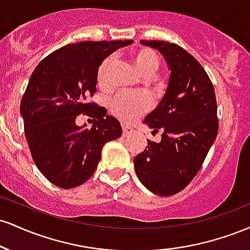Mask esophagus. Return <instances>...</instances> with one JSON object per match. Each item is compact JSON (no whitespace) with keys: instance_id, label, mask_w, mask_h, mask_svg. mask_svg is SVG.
<instances>
[{"instance_id":"1","label":"esophagus","mask_w":250,"mask_h":250,"mask_svg":"<svg viewBox=\"0 0 250 250\" xmlns=\"http://www.w3.org/2000/svg\"><path fill=\"white\" fill-rule=\"evenodd\" d=\"M122 134H123V136H129L130 134H133V129H131L130 127H128V125H123Z\"/></svg>"}]
</instances>
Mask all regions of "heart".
Segmentation results:
<instances>
[{
	"label": "heart",
	"mask_w": 250,
	"mask_h": 250,
	"mask_svg": "<svg viewBox=\"0 0 250 250\" xmlns=\"http://www.w3.org/2000/svg\"><path fill=\"white\" fill-rule=\"evenodd\" d=\"M136 70L142 76L149 77L155 71L159 69L160 61L159 57L153 50L142 48V49L135 50L131 55ZM113 57H108L101 63L99 70H97V84L101 88L108 85L109 75H110L111 68H113ZM150 105V99L146 95H122L116 96L111 102V111L121 119L122 121H133L142 115Z\"/></svg>",
	"instance_id": "heart-1"
}]
</instances>
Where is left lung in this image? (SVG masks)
<instances>
[{
	"mask_svg": "<svg viewBox=\"0 0 250 250\" xmlns=\"http://www.w3.org/2000/svg\"><path fill=\"white\" fill-rule=\"evenodd\" d=\"M160 51L168 65V85L143 123L161 131V141L134 159L135 171L146 188L160 196L183 190L196 176L219 130L217 105L210 79L194 56L175 43L141 41Z\"/></svg>",
	"mask_w": 250,
	"mask_h": 250,
	"instance_id": "left-lung-1",
	"label": "left lung"
}]
</instances>
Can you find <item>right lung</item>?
<instances>
[{"instance_id":"right-lung-1","label":"right lung","mask_w":250,"mask_h":250,"mask_svg":"<svg viewBox=\"0 0 250 250\" xmlns=\"http://www.w3.org/2000/svg\"><path fill=\"white\" fill-rule=\"evenodd\" d=\"M131 43L68 44L43 59L31 74L20 105L25 139L36 167L57 187L75 188L90 179L103 146L122 135L115 117H106L107 110L87 99L96 91L101 63ZM80 113L96 119L90 129L76 125Z\"/></svg>"}]
</instances>
